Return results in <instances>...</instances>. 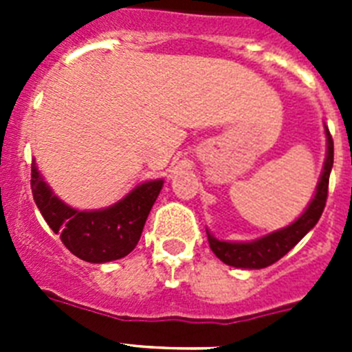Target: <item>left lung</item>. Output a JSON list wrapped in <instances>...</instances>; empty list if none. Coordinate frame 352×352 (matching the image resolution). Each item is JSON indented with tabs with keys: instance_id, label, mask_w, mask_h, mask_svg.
<instances>
[{
	"instance_id": "1",
	"label": "left lung",
	"mask_w": 352,
	"mask_h": 352,
	"mask_svg": "<svg viewBox=\"0 0 352 352\" xmlns=\"http://www.w3.org/2000/svg\"><path fill=\"white\" fill-rule=\"evenodd\" d=\"M326 139H328V155H326L324 170H322L321 182L317 185V192L307 211L301 214L296 222L287 226L285 229L272 232V234L256 239V241H250V243L219 241L208 232V241H210L211 250L222 263L234 266V268L248 270L272 266L273 263L282 259L319 222L322 211H324L326 199H328L329 173H331V167H333V139H331L329 130H326Z\"/></svg>"
}]
</instances>
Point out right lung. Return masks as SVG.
Here are the masks:
<instances>
[{
  "mask_svg": "<svg viewBox=\"0 0 352 352\" xmlns=\"http://www.w3.org/2000/svg\"><path fill=\"white\" fill-rule=\"evenodd\" d=\"M164 182H148L123 201L100 211H77L51 192L36 166H31V192L40 213L65 247L88 263H107L129 256L141 239L146 219Z\"/></svg>",
  "mask_w": 352,
  "mask_h": 352,
  "instance_id": "1",
  "label": "right lung"
}]
</instances>
